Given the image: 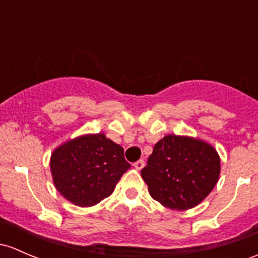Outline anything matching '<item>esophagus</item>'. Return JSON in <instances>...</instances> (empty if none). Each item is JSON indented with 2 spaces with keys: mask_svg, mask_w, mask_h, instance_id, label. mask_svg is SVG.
I'll list each match as a JSON object with an SVG mask.
<instances>
[{
  "mask_svg": "<svg viewBox=\"0 0 258 258\" xmlns=\"http://www.w3.org/2000/svg\"><path fill=\"white\" fill-rule=\"evenodd\" d=\"M134 167L136 168L137 170H141L143 167H145V162H143V159H140V161H137L136 163H134Z\"/></svg>",
  "mask_w": 258,
  "mask_h": 258,
  "instance_id": "esophagus-1",
  "label": "esophagus"
}]
</instances>
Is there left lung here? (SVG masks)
Masks as SVG:
<instances>
[{
    "instance_id": "1",
    "label": "left lung",
    "mask_w": 258,
    "mask_h": 258,
    "mask_svg": "<svg viewBox=\"0 0 258 258\" xmlns=\"http://www.w3.org/2000/svg\"><path fill=\"white\" fill-rule=\"evenodd\" d=\"M220 168V157L208 142L167 135L156 143L141 175L154 200L172 210H188L210 194Z\"/></svg>"
}]
</instances>
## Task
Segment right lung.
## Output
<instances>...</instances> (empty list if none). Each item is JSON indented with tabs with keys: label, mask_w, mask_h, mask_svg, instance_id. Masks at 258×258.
I'll return each instance as SVG.
<instances>
[{
	"label": "right lung",
	"mask_w": 258,
	"mask_h": 258,
	"mask_svg": "<svg viewBox=\"0 0 258 258\" xmlns=\"http://www.w3.org/2000/svg\"><path fill=\"white\" fill-rule=\"evenodd\" d=\"M130 167L123 148L104 134L83 135L67 141L50 157L56 190L81 208L93 207L110 197Z\"/></svg>",
	"instance_id": "obj_1"
}]
</instances>
